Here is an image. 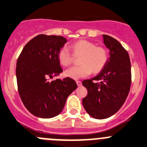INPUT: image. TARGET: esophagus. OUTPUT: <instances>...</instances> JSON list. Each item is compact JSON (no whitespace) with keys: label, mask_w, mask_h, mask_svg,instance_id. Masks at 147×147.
<instances>
[{"label":"esophagus","mask_w":147,"mask_h":147,"mask_svg":"<svg viewBox=\"0 0 147 147\" xmlns=\"http://www.w3.org/2000/svg\"><path fill=\"white\" fill-rule=\"evenodd\" d=\"M76 84H77L78 86H82V82H80V81H76Z\"/></svg>","instance_id":"1"}]
</instances>
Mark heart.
I'll return each mask as SVG.
<instances>
[{
    "label": "heart",
    "instance_id": "heart-1",
    "mask_svg": "<svg viewBox=\"0 0 147 147\" xmlns=\"http://www.w3.org/2000/svg\"><path fill=\"white\" fill-rule=\"evenodd\" d=\"M73 54L67 47H63L58 53L61 65L68 66L72 63L74 56H82L79 66H73L65 70L64 75L73 79H79L91 74H97L104 68L108 60V53L105 47L96 46L94 43L85 40H79L71 45ZM74 55L73 56L72 55Z\"/></svg>",
    "mask_w": 147,
    "mask_h": 147
}]
</instances>
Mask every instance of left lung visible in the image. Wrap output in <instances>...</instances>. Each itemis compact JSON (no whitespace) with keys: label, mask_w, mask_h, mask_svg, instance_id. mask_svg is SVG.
Masks as SVG:
<instances>
[{"label":"left lung","mask_w":147,"mask_h":147,"mask_svg":"<svg viewBox=\"0 0 147 147\" xmlns=\"http://www.w3.org/2000/svg\"><path fill=\"white\" fill-rule=\"evenodd\" d=\"M103 40L110 50L107 64L95 77L82 82L88 91L82 100L83 106L96 119L107 118L118 111L128 97L131 84L128 52L110 36L103 34Z\"/></svg>","instance_id":"left-lung-1"}]
</instances>
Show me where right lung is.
Segmentation results:
<instances>
[{"mask_svg":"<svg viewBox=\"0 0 147 147\" xmlns=\"http://www.w3.org/2000/svg\"><path fill=\"white\" fill-rule=\"evenodd\" d=\"M65 37L39 34L28 42L16 63L18 91L26 108L35 116L50 118L61 113L67 97L77 88L74 79L50 80L63 71L58 59Z\"/></svg>","mask_w":147,"mask_h":147,"instance_id":"add662e5","label":"right lung"}]
</instances>
